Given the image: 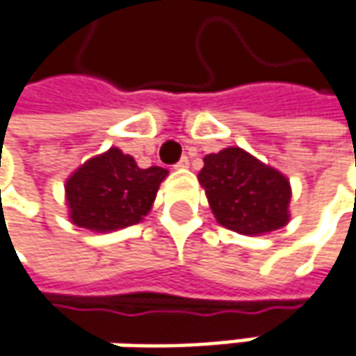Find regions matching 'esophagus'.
Masks as SVG:
<instances>
[{"label": "esophagus", "mask_w": 356, "mask_h": 356, "mask_svg": "<svg viewBox=\"0 0 356 356\" xmlns=\"http://www.w3.org/2000/svg\"><path fill=\"white\" fill-rule=\"evenodd\" d=\"M187 167H189V159H187V156H183L177 165H175V169H187Z\"/></svg>", "instance_id": "obj_1"}]
</instances>
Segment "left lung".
Returning a JSON list of instances; mask_svg holds the SVG:
<instances>
[{
  "mask_svg": "<svg viewBox=\"0 0 356 356\" xmlns=\"http://www.w3.org/2000/svg\"><path fill=\"white\" fill-rule=\"evenodd\" d=\"M200 183L216 220L238 234H265L289 220V181L243 148H224L204 159Z\"/></svg>",
  "mask_w": 356,
  "mask_h": 356,
  "instance_id": "left-lung-1",
  "label": "left lung"
}]
</instances>
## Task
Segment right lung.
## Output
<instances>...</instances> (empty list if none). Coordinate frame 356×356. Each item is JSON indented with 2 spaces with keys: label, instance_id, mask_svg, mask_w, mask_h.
I'll use <instances>...</instances> for the list:
<instances>
[{
  "label": "right lung",
  "instance_id": "right-lung-1",
  "mask_svg": "<svg viewBox=\"0 0 356 356\" xmlns=\"http://www.w3.org/2000/svg\"><path fill=\"white\" fill-rule=\"evenodd\" d=\"M167 169H140L120 148L87 161L65 185L71 222L93 230L110 232L138 224L159 191Z\"/></svg>",
  "mask_w": 356,
  "mask_h": 356
}]
</instances>
